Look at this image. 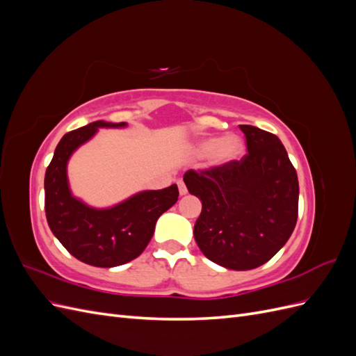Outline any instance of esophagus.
I'll use <instances>...</instances> for the list:
<instances>
[{
  "instance_id": "1",
  "label": "esophagus",
  "mask_w": 356,
  "mask_h": 356,
  "mask_svg": "<svg viewBox=\"0 0 356 356\" xmlns=\"http://www.w3.org/2000/svg\"><path fill=\"white\" fill-rule=\"evenodd\" d=\"M177 184H178L179 195H181V196L187 195V187H186V184H184V181H182V179H178V181H177Z\"/></svg>"
}]
</instances>
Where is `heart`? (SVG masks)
I'll list each match as a JSON object with an SVG mask.
<instances>
[{
  "label": "heart",
  "instance_id": "1",
  "mask_svg": "<svg viewBox=\"0 0 356 356\" xmlns=\"http://www.w3.org/2000/svg\"><path fill=\"white\" fill-rule=\"evenodd\" d=\"M243 149L242 141L234 135L224 138H207L197 143L195 152L200 156H207L209 163L213 166H221L236 160Z\"/></svg>",
  "mask_w": 356,
  "mask_h": 356
}]
</instances>
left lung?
Listing matches in <instances>:
<instances>
[{
  "label": "left lung",
  "instance_id": "8db88e82",
  "mask_svg": "<svg viewBox=\"0 0 356 356\" xmlns=\"http://www.w3.org/2000/svg\"><path fill=\"white\" fill-rule=\"evenodd\" d=\"M248 153L209 169H190L184 182L202 200L195 239L203 255L232 270L267 263L293 233L298 179L276 135L241 124Z\"/></svg>",
  "mask_w": 356,
  "mask_h": 356
}]
</instances>
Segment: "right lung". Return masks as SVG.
Returning a JSON list of instances; mask_svg holds the SVG:
<instances>
[{
    "label": "right lung",
    "instance_id": "add662e5",
    "mask_svg": "<svg viewBox=\"0 0 356 356\" xmlns=\"http://www.w3.org/2000/svg\"><path fill=\"white\" fill-rule=\"evenodd\" d=\"M123 126L126 123L98 120L63 135L44 177V209L51 233L77 260L96 267L122 266L141 255L153 238L156 221L179 196L177 184H172L138 193L108 209H95L72 197L67 163L74 149L98 127Z\"/></svg>",
    "mask_w": 356,
    "mask_h": 356
}]
</instances>
